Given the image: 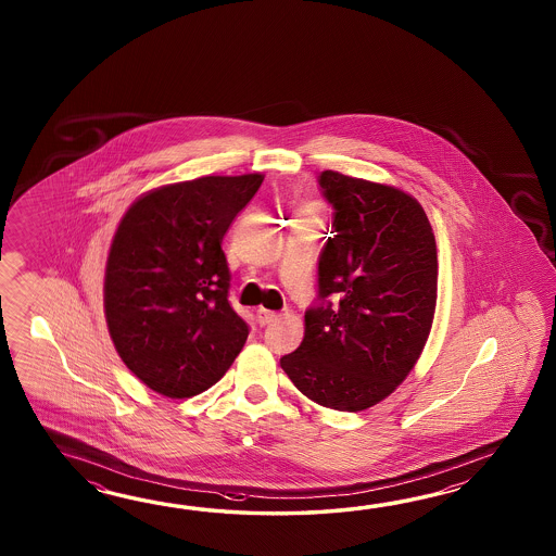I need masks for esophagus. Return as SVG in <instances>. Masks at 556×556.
I'll use <instances>...</instances> for the list:
<instances>
[{
  "label": "esophagus",
  "mask_w": 556,
  "mask_h": 556,
  "mask_svg": "<svg viewBox=\"0 0 556 556\" xmlns=\"http://www.w3.org/2000/svg\"><path fill=\"white\" fill-rule=\"evenodd\" d=\"M256 319H258L261 326H268V324H273L274 319H278V314L266 309V307H258L256 309Z\"/></svg>",
  "instance_id": "1"
}]
</instances>
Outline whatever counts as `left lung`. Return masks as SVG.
I'll list each match as a JSON object with an SVG mask.
<instances>
[{"label": "left lung", "instance_id": "1", "mask_svg": "<svg viewBox=\"0 0 556 556\" xmlns=\"http://www.w3.org/2000/svg\"><path fill=\"white\" fill-rule=\"evenodd\" d=\"M319 187L336 211L333 237L319 256L304 340L280 366L307 400L364 412L397 390L426 348L438 247L412 194L336 170H324Z\"/></svg>", "mask_w": 556, "mask_h": 556}]
</instances>
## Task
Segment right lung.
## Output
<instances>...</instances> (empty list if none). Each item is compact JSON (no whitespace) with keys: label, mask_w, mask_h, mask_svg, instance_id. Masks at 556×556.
I'll use <instances>...</instances> for the list:
<instances>
[{"label":"right lung","mask_w":556,"mask_h":556,"mask_svg":"<svg viewBox=\"0 0 556 556\" xmlns=\"http://www.w3.org/2000/svg\"><path fill=\"white\" fill-rule=\"evenodd\" d=\"M264 175L201 177L149 190L130 204L109 249L106 328L147 388L173 397L208 390L249 338L228 302V226Z\"/></svg>","instance_id":"add662e5"}]
</instances>
